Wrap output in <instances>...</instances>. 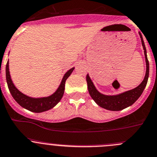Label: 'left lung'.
I'll use <instances>...</instances> for the list:
<instances>
[{
  "label": "left lung",
  "mask_w": 157,
  "mask_h": 157,
  "mask_svg": "<svg viewBox=\"0 0 157 157\" xmlns=\"http://www.w3.org/2000/svg\"><path fill=\"white\" fill-rule=\"evenodd\" d=\"M140 38H141L142 45L143 47L145 54V59H146V70L145 77L142 83H140L138 87L136 88L132 89V90H127V91L122 92L121 94L115 95H106L104 94L100 93L98 90H97L94 84L92 82L91 79L89 77V74H87L86 80L87 82V88H88L89 94L94 101L96 102L98 105H99L101 108L109 110V111H121L122 109L128 108L131 106L132 105L135 103L138 98L141 96L144 90L145 87L147 83L148 78H149V64L147 59V55H146V49L145 46L144 41H143V36L140 33Z\"/></svg>",
  "instance_id": "obj_1"
}]
</instances>
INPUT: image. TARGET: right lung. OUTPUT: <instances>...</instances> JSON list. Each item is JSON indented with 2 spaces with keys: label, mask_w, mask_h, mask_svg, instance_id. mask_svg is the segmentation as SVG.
<instances>
[{
  "label": "right lung",
  "mask_w": 157,
  "mask_h": 157,
  "mask_svg": "<svg viewBox=\"0 0 157 157\" xmlns=\"http://www.w3.org/2000/svg\"><path fill=\"white\" fill-rule=\"evenodd\" d=\"M74 70V67H73L64 74L60 84L52 94L48 97H42V98H32V97L28 96V95L21 93L14 86L11 78V75H10L9 62L8 61L6 65V80H7L8 89L12 95L13 98L16 101V102L19 105H21L22 108L29 110L30 112L40 113V112H43L51 109L60 101L64 94L66 80L70 77Z\"/></svg>",
  "instance_id": "add662e5"
}]
</instances>
